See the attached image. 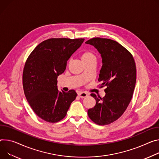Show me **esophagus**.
Returning a JSON list of instances; mask_svg holds the SVG:
<instances>
[{
    "label": "esophagus",
    "mask_w": 159,
    "mask_h": 159,
    "mask_svg": "<svg viewBox=\"0 0 159 159\" xmlns=\"http://www.w3.org/2000/svg\"><path fill=\"white\" fill-rule=\"evenodd\" d=\"M78 96L81 98H85L88 96V94L86 93H84V92H79Z\"/></svg>",
    "instance_id": "esophagus-1"
}]
</instances>
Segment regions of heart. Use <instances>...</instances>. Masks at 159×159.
Masks as SVG:
<instances>
[{"mask_svg": "<svg viewBox=\"0 0 159 159\" xmlns=\"http://www.w3.org/2000/svg\"><path fill=\"white\" fill-rule=\"evenodd\" d=\"M81 58H82V61L84 63H88V62L92 61H96V56L92 52L85 51V52L82 53V54L81 56Z\"/></svg>", "mask_w": 159, "mask_h": 159, "instance_id": "obj_1", "label": "heart"}]
</instances>
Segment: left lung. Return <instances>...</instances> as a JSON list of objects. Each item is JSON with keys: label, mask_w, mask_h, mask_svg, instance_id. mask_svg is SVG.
<instances>
[{"label": "left lung", "mask_w": 159, "mask_h": 159, "mask_svg": "<svg viewBox=\"0 0 159 159\" xmlns=\"http://www.w3.org/2000/svg\"><path fill=\"white\" fill-rule=\"evenodd\" d=\"M85 43L93 46L102 57L98 81L100 88L106 87L103 98L91 94L96 105L88 114L95 124L108 125L122 116L132 99L136 80L135 61L131 53L115 40L96 37Z\"/></svg>", "instance_id": "obj_1"}]
</instances>
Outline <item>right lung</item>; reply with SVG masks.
Instances as JSON below:
<instances>
[{
	"mask_svg": "<svg viewBox=\"0 0 159 159\" xmlns=\"http://www.w3.org/2000/svg\"><path fill=\"white\" fill-rule=\"evenodd\" d=\"M84 39L52 38L42 42L26 61L23 72L25 97L35 114L50 123L60 121L77 97L74 90L59 91L57 76Z\"/></svg>",
	"mask_w": 159,
	"mask_h": 159,
	"instance_id": "1",
	"label": "right lung"
}]
</instances>
